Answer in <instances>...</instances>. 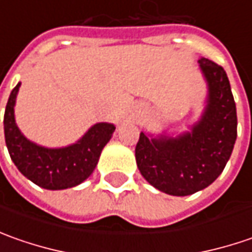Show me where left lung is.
I'll list each match as a JSON object with an SVG mask.
<instances>
[{
    "label": "left lung",
    "instance_id": "obj_1",
    "mask_svg": "<svg viewBox=\"0 0 252 252\" xmlns=\"http://www.w3.org/2000/svg\"><path fill=\"white\" fill-rule=\"evenodd\" d=\"M200 73L208 94L205 108L188 130L174 134L141 131L136 162L144 179L164 193L187 196L208 188L227 164L237 139V112L227 74L200 57Z\"/></svg>",
    "mask_w": 252,
    "mask_h": 252
}]
</instances>
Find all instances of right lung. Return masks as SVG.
I'll list each match as a JSON object with an SVG mask.
<instances>
[{
	"label": "right lung",
	"mask_w": 252,
	"mask_h": 252,
	"mask_svg": "<svg viewBox=\"0 0 252 252\" xmlns=\"http://www.w3.org/2000/svg\"><path fill=\"white\" fill-rule=\"evenodd\" d=\"M21 83L16 84L6 103L4 133L6 149L16 168L37 187L50 190L80 185L94 172L103 147L112 139L115 125L99 122L78 140L64 147H44L29 140L15 121V103Z\"/></svg>",
	"instance_id": "right-lung-1"
}]
</instances>
